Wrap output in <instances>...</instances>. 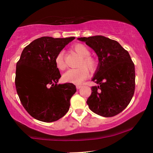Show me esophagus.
I'll use <instances>...</instances> for the list:
<instances>
[{"label":"esophagus","instance_id":"1","mask_svg":"<svg viewBox=\"0 0 153 153\" xmlns=\"http://www.w3.org/2000/svg\"><path fill=\"white\" fill-rule=\"evenodd\" d=\"M81 87H82V86H81V85H76V89H80Z\"/></svg>","mask_w":153,"mask_h":153}]
</instances>
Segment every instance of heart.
Masks as SVG:
<instances>
[{
    "label": "heart",
    "mask_w": 153,
    "mask_h": 153,
    "mask_svg": "<svg viewBox=\"0 0 153 153\" xmlns=\"http://www.w3.org/2000/svg\"><path fill=\"white\" fill-rule=\"evenodd\" d=\"M73 49L81 58L79 65L81 68L77 69H70L62 75V80L66 83L80 84L88 76L89 72H94L97 67V62L95 58L90 56L91 51L83 44L78 43L73 46ZM56 65L59 70H64L65 64L64 61V51H60L56 56L55 59Z\"/></svg>",
    "instance_id": "b5f03b06"
}]
</instances>
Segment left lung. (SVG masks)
Returning <instances> with one entry per match:
<instances>
[{
	"mask_svg": "<svg viewBox=\"0 0 153 153\" xmlns=\"http://www.w3.org/2000/svg\"><path fill=\"white\" fill-rule=\"evenodd\" d=\"M78 39L93 49L99 60L92 79L97 85L92 86L87 104L99 116H116L127 107L134 93V64L128 51L117 41L102 35Z\"/></svg>",
	"mask_w": 153,
	"mask_h": 153,
	"instance_id": "obj_1",
	"label": "left lung"
}]
</instances>
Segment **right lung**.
Listing matches in <instances>:
<instances>
[{"mask_svg": "<svg viewBox=\"0 0 153 153\" xmlns=\"http://www.w3.org/2000/svg\"><path fill=\"white\" fill-rule=\"evenodd\" d=\"M42 37L26 46L16 63L15 85L22 105L39 121L51 123L68 111L76 86L58 84L61 77L56 65L57 54L74 39Z\"/></svg>", "mask_w": 153, "mask_h": 153, "instance_id": "obj_1", "label": "right lung"}]
</instances>
